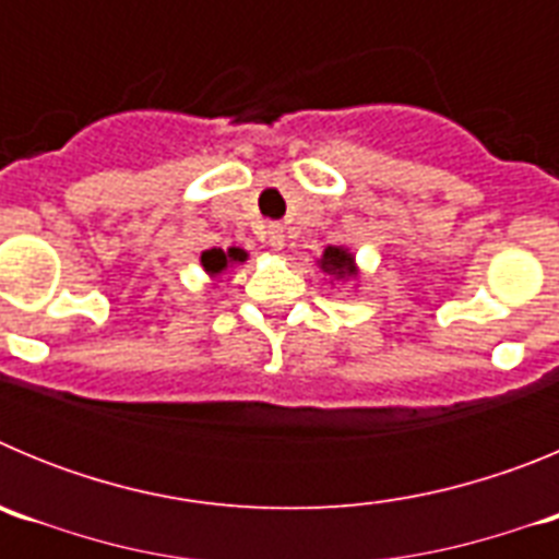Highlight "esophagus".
<instances>
[{"label": "esophagus", "instance_id": "esophagus-1", "mask_svg": "<svg viewBox=\"0 0 559 559\" xmlns=\"http://www.w3.org/2000/svg\"><path fill=\"white\" fill-rule=\"evenodd\" d=\"M265 240H269V246L274 251H283L285 249V229L280 224H271L269 229H265Z\"/></svg>", "mask_w": 559, "mask_h": 559}]
</instances>
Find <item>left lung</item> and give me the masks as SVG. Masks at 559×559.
Instances as JSON below:
<instances>
[{
  "label": "left lung",
  "mask_w": 559,
  "mask_h": 559,
  "mask_svg": "<svg viewBox=\"0 0 559 559\" xmlns=\"http://www.w3.org/2000/svg\"><path fill=\"white\" fill-rule=\"evenodd\" d=\"M316 265L330 276V283L333 280H338V283L358 280V263H355V254L347 246H328L324 254L316 260Z\"/></svg>",
  "instance_id": "obj_1"
}]
</instances>
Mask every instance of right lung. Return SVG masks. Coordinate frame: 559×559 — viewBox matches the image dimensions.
<instances>
[{
	"label": "right lung",
	"instance_id": "add662e5",
	"mask_svg": "<svg viewBox=\"0 0 559 559\" xmlns=\"http://www.w3.org/2000/svg\"><path fill=\"white\" fill-rule=\"evenodd\" d=\"M246 260H249V254H246V249H240V246L201 251V269H204V274L210 276V280H218V283L221 274H226V271L235 269V265L246 263Z\"/></svg>",
	"mask_w": 559,
	"mask_h": 559
}]
</instances>
